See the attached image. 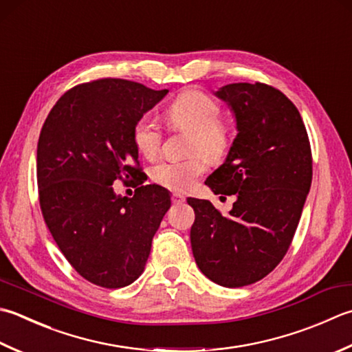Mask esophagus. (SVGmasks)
Instances as JSON below:
<instances>
[{
	"instance_id": "esophagus-1",
	"label": "esophagus",
	"mask_w": 352,
	"mask_h": 352,
	"mask_svg": "<svg viewBox=\"0 0 352 352\" xmlns=\"http://www.w3.org/2000/svg\"><path fill=\"white\" fill-rule=\"evenodd\" d=\"M186 201V197H183L182 194H172V203L174 204H182V203H184Z\"/></svg>"
}]
</instances>
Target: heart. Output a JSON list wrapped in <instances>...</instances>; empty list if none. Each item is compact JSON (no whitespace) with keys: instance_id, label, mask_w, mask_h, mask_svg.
<instances>
[{"instance_id":"heart-1","label":"heart","mask_w":352,"mask_h":352,"mask_svg":"<svg viewBox=\"0 0 352 352\" xmlns=\"http://www.w3.org/2000/svg\"><path fill=\"white\" fill-rule=\"evenodd\" d=\"M219 116V103L201 89H186L178 94L164 111V119L172 129L190 133L188 153L197 155L158 163L151 169V178L163 188L184 192L206 172L204 156L213 163L223 162L232 148V128ZM133 139L137 151L151 160L160 153L163 129L149 116H143L135 122Z\"/></svg>"}]
</instances>
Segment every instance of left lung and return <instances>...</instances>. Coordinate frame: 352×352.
<instances>
[{
    "instance_id": "left-lung-1",
    "label": "left lung",
    "mask_w": 352,
    "mask_h": 352,
    "mask_svg": "<svg viewBox=\"0 0 352 352\" xmlns=\"http://www.w3.org/2000/svg\"><path fill=\"white\" fill-rule=\"evenodd\" d=\"M236 119V139L206 184L236 195L229 215L208 199L195 210L190 244L195 263L218 285L254 284L274 270L298 229L313 178L308 134L294 103L261 82L229 84L215 93Z\"/></svg>"
}]
</instances>
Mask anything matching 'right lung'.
I'll list each match as a JSON object with an SVG mask.
<instances>
[{
    "label": "right lung",
    "instance_id": "add662e5",
    "mask_svg": "<svg viewBox=\"0 0 352 352\" xmlns=\"http://www.w3.org/2000/svg\"><path fill=\"white\" fill-rule=\"evenodd\" d=\"M166 94L125 79L87 82L60 96L41 129V212L62 254L94 285L122 288L140 276L170 208L166 189L143 186L133 139L135 122ZM116 179H135V197L116 196Z\"/></svg>",
    "mask_w": 352,
    "mask_h": 352
}]
</instances>
